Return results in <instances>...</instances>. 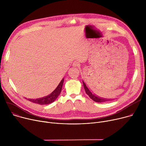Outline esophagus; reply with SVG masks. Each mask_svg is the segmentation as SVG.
<instances>
[{
    "label": "esophagus",
    "instance_id": "esophagus-1",
    "mask_svg": "<svg viewBox=\"0 0 146 146\" xmlns=\"http://www.w3.org/2000/svg\"><path fill=\"white\" fill-rule=\"evenodd\" d=\"M73 66L74 67H79L80 66V64L78 62V61H74L73 64Z\"/></svg>",
    "mask_w": 146,
    "mask_h": 146
}]
</instances>
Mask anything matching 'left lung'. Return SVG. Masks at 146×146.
<instances>
[{
  "label": "left lung",
  "instance_id": "1",
  "mask_svg": "<svg viewBox=\"0 0 146 146\" xmlns=\"http://www.w3.org/2000/svg\"><path fill=\"white\" fill-rule=\"evenodd\" d=\"M83 86H84V89L85 90L86 93L87 94V95L92 99L93 101H94L96 102H106V101H111L112 99H105V98H100L99 96H97L96 95H95V94L92 93V92L90 90V89L86 86V85L83 81Z\"/></svg>",
  "mask_w": 146,
  "mask_h": 146
}]
</instances>
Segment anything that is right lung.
Segmentation results:
<instances>
[{
  "label": "right lung",
  "mask_w": 146,
  "mask_h": 146,
  "mask_svg": "<svg viewBox=\"0 0 146 146\" xmlns=\"http://www.w3.org/2000/svg\"><path fill=\"white\" fill-rule=\"evenodd\" d=\"M64 82V79L61 80L60 82L59 85L56 88V89L54 90L51 94H50L49 95L46 96L45 97H43L41 98H38L36 99H27L30 102H32L33 103H35L36 104L40 105H47L50 104L54 101L57 98L58 95L60 94V92L62 89L63 85ZM27 99V98H26Z\"/></svg>",
  "instance_id": "1"
}]
</instances>
